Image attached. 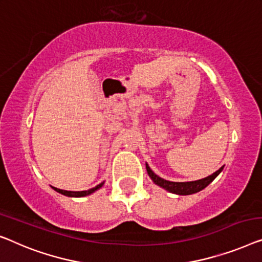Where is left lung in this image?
Wrapping results in <instances>:
<instances>
[{"label": "left lung", "instance_id": "obj_1", "mask_svg": "<svg viewBox=\"0 0 262 262\" xmlns=\"http://www.w3.org/2000/svg\"><path fill=\"white\" fill-rule=\"evenodd\" d=\"M146 168H147V173H148V176L152 178V180L157 184V185L164 187V189H166L167 191H169V192L177 193V194H191L203 190L204 187L208 186L209 184L211 183L212 180L220 174V172L223 169V167H221L220 169H217L215 173H212L211 176L205 177L203 179L194 180V182L178 183V182H169V180H165L163 178H160L159 176H157L156 173L149 168V166L147 164H146Z\"/></svg>", "mask_w": 262, "mask_h": 262}]
</instances>
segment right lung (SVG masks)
Wrapping results in <instances>:
<instances>
[{"mask_svg":"<svg viewBox=\"0 0 262 262\" xmlns=\"http://www.w3.org/2000/svg\"><path fill=\"white\" fill-rule=\"evenodd\" d=\"M103 183L98 184L97 186L93 187V189H89L86 191H66V190H60V189H57V187H54V190L57 191V192L61 193V194H65V196H69V197H84V196H88V194L95 192L96 190L99 189V187H102Z\"/></svg>","mask_w":262,"mask_h":262,"instance_id":"add662e5","label":"right lung"}]
</instances>
